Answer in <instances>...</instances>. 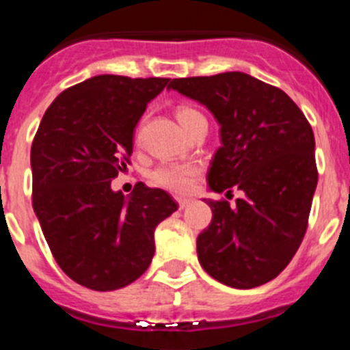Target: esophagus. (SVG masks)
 I'll return each instance as SVG.
<instances>
[{"label":"esophagus","instance_id":"1","mask_svg":"<svg viewBox=\"0 0 350 350\" xmlns=\"http://www.w3.org/2000/svg\"><path fill=\"white\" fill-rule=\"evenodd\" d=\"M176 202H178V205H179V208H186L188 207V204H190V198H176Z\"/></svg>","mask_w":350,"mask_h":350}]
</instances>
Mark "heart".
Instances as JSON below:
<instances>
[{
    "label": "heart",
    "mask_w": 350,
    "mask_h": 350,
    "mask_svg": "<svg viewBox=\"0 0 350 350\" xmlns=\"http://www.w3.org/2000/svg\"><path fill=\"white\" fill-rule=\"evenodd\" d=\"M202 116L198 110L188 105H179L176 109V119L181 124L183 129L188 131L191 124ZM200 167L197 164H162L148 172V181L157 188L171 191L176 195H185L191 191L197 179L200 178Z\"/></svg>",
    "instance_id": "obj_1"
}]
</instances>
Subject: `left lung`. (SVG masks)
<instances>
[{
	"mask_svg": "<svg viewBox=\"0 0 350 350\" xmlns=\"http://www.w3.org/2000/svg\"><path fill=\"white\" fill-rule=\"evenodd\" d=\"M167 88L200 101L219 122L211 190L243 191L233 207L205 200L212 221L197 238L202 267L233 288L271 282L308 230L318 185L311 124L285 91L243 72L172 79Z\"/></svg>",
	"mask_w": 350,
	"mask_h": 350,
	"instance_id": "obj_1",
	"label": "left lung"
}]
</instances>
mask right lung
I'll use <instances>...</instances> for the list:
<instances>
[{"label": "right lung", "mask_w": 350, "mask_h": 350, "mask_svg": "<svg viewBox=\"0 0 350 350\" xmlns=\"http://www.w3.org/2000/svg\"><path fill=\"white\" fill-rule=\"evenodd\" d=\"M167 77L94 76L58 94L31 148L32 207L58 266L86 288L138 280L153 233L178 211L167 191L136 183L129 198L110 183L131 164L135 127Z\"/></svg>", "instance_id": "add662e5"}]
</instances>
